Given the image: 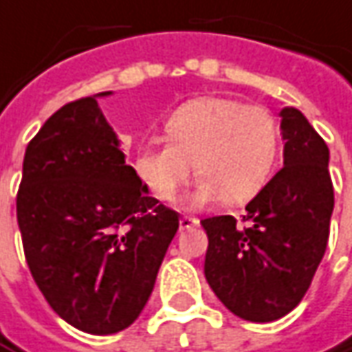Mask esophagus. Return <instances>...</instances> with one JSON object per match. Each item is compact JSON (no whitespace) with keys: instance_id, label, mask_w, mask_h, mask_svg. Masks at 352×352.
Instances as JSON below:
<instances>
[{"instance_id":"1","label":"esophagus","mask_w":352,"mask_h":352,"mask_svg":"<svg viewBox=\"0 0 352 352\" xmlns=\"http://www.w3.org/2000/svg\"><path fill=\"white\" fill-rule=\"evenodd\" d=\"M200 223L196 217H190V216H183L181 217V221H179V226H181V229H190V227H196Z\"/></svg>"}]
</instances>
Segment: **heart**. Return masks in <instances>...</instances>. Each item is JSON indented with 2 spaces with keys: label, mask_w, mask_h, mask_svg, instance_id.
Here are the masks:
<instances>
[{
  "label": "heart",
  "mask_w": 352,
  "mask_h": 352,
  "mask_svg": "<svg viewBox=\"0 0 352 352\" xmlns=\"http://www.w3.org/2000/svg\"><path fill=\"white\" fill-rule=\"evenodd\" d=\"M166 136L169 144L138 150L136 175L156 198L169 202L188 183L195 164L200 181L185 198L190 210L256 196L279 150L276 119L266 107L219 96H200L177 107L166 121Z\"/></svg>",
  "instance_id": "heart-1"
}]
</instances>
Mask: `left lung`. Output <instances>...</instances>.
<instances>
[{
	"instance_id": "left-lung-1",
	"label": "left lung",
	"mask_w": 352,
	"mask_h": 352,
	"mask_svg": "<svg viewBox=\"0 0 352 352\" xmlns=\"http://www.w3.org/2000/svg\"><path fill=\"white\" fill-rule=\"evenodd\" d=\"M283 167L233 216L202 219L204 276L235 316L274 322L302 300L324 258L333 212L329 150L295 107L281 109Z\"/></svg>"
}]
</instances>
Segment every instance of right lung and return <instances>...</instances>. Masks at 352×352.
<instances>
[{"instance_id": "obj_1", "label": "right lung", "mask_w": 352, "mask_h": 352, "mask_svg": "<svg viewBox=\"0 0 352 352\" xmlns=\"http://www.w3.org/2000/svg\"><path fill=\"white\" fill-rule=\"evenodd\" d=\"M57 109L28 142L16 195L26 264L50 307L109 336L146 307L179 214L126 166L96 98Z\"/></svg>"}]
</instances>
